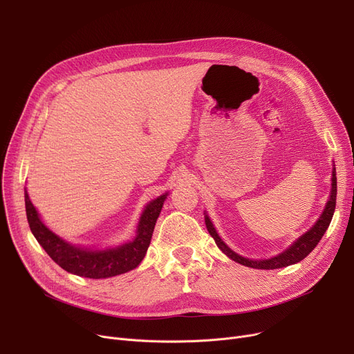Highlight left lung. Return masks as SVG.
I'll return each instance as SVG.
<instances>
[{
  "label": "left lung",
  "instance_id": "1",
  "mask_svg": "<svg viewBox=\"0 0 354 354\" xmlns=\"http://www.w3.org/2000/svg\"><path fill=\"white\" fill-rule=\"evenodd\" d=\"M336 195H337V178H336V169H333V178H331V195L330 199L326 205V209L323 212V215L319 218V221L315 222V225L307 231L304 235H301L295 243L286 250L284 252H281L280 255H277L271 259H261V261H254V259H248L241 257L238 254H235L232 250H230L224 241L219 238V235L216 234L211 219L205 215V224L208 228V232L211 234V236L215 239L216 245L219 247V250L224 252L225 255H228L231 259H234L235 263L243 264L245 267H251V268H257V270H275V268H283L291 264H295L304 259L314 248L320 243V239L323 238L324 232L327 231L334 209H336Z\"/></svg>",
  "mask_w": 354,
  "mask_h": 354
}]
</instances>
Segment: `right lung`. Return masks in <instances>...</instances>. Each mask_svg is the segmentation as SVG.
<instances>
[{"label": "right lung", "instance_id": "right-lung-1", "mask_svg": "<svg viewBox=\"0 0 354 354\" xmlns=\"http://www.w3.org/2000/svg\"><path fill=\"white\" fill-rule=\"evenodd\" d=\"M24 198L30 230L53 261L71 274L97 280V278L115 277L127 272L140 264L149 244H151L156 219L160 214L166 195L147 203L139 221L138 235L132 243L106 251H88L67 244L66 241L60 239L43 224L28 198L27 191Z\"/></svg>", "mask_w": 354, "mask_h": 354}]
</instances>
